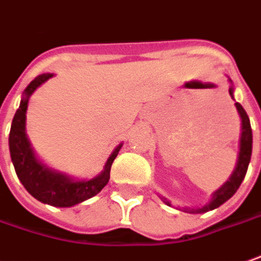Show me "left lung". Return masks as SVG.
<instances>
[{"mask_svg":"<svg viewBox=\"0 0 261 261\" xmlns=\"http://www.w3.org/2000/svg\"><path fill=\"white\" fill-rule=\"evenodd\" d=\"M230 94L232 97V87H230ZM236 108L239 110L241 118V139H240V153H239V162H237V167L236 171L232 172L231 178L227 181V182L218 190L214 192V197L213 201L202 208H192V213L194 214H198V213H207L211 211L214 208L220 207L221 204H224L225 201L230 200L232 195L236 194V191L239 190V187L243 182L246 172H247V168H249L250 158H251V145H253V134H251V126H250V119L246 113V110L243 109L240 103H236ZM169 205V202L167 200H164Z\"/></svg>","mask_w":261,"mask_h":261,"instance_id":"1","label":"left lung"}]
</instances>
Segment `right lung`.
Wrapping results in <instances>:
<instances>
[{
  "label": "right lung",
  "mask_w": 261,
  "mask_h": 261,
  "mask_svg": "<svg viewBox=\"0 0 261 261\" xmlns=\"http://www.w3.org/2000/svg\"><path fill=\"white\" fill-rule=\"evenodd\" d=\"M50 77H53V74L50 73L40 74L24 90L25 96L22 97L20 108L17 109L12 119L10 139H8L10 152H11V161L17 176L20 178L24 188L34 198L54 207H71L99 194L103 190V187L109 182L110 168L115 158L118 156L120 145L109 156L102 174L89 181H71L67 176L53 172L43 167L41 164H38L30 148L29 139L25 136V112H27L30 96L34 93L38 86Z\"/></svg>",
  "instance_id": "right-lung-1"
}]
</instances>
